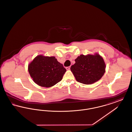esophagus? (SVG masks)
<instances>
[{"label": "esophagus", "mask_w": 132, "mask_h": 132, "mask_svg": "<svg viewBox=\"0 0 132 132\" xmlns=\"http://www.w3.org/2000/svg\"><path fill=\"white\" fill-rule=\"evenodd\" d=\"M70 66H68V67H66V70H70Z\"/></svg>", "instance_id": "1"}]
</instances>
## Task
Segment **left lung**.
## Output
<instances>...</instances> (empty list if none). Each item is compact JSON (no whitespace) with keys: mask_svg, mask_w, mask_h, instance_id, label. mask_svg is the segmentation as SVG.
Returning a JSON list of instances; mask_svg holds the SVG:
<instances>
[{"mask_svg":"<svg viewBox=\"0 0 132 132\" xmlns=\"http://www.w3.org/2000/svg\"><path fill=\"white\" fill-rule=\"evenodd\" d=\"M70 69L76 80L86 85L100 80L105 72V64L99 54L81 55L75 59Z\"/></svg>","mask_w":132,"mask_h":132,"instance_id":"left-lung-1","label":"left lung"}]
</instances>
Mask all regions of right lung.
<instances>
[{
  "label": "right lung",
  "mask_w": 132,
  "mask_h": 132,
  "mask_svg": "<svg viewBox=\"0 0 132 132\" xmlns=\"http://www.w3.org/2000/svg\"><path fill=\"white\" fill-rule=\"evenodd\" d=\"M28 71L35 82L39 86L50 88L61 81L66 70L55 57L40 55L29 65Z\"/></svg>",
  "instance_id": "1"
}]
</instances>
